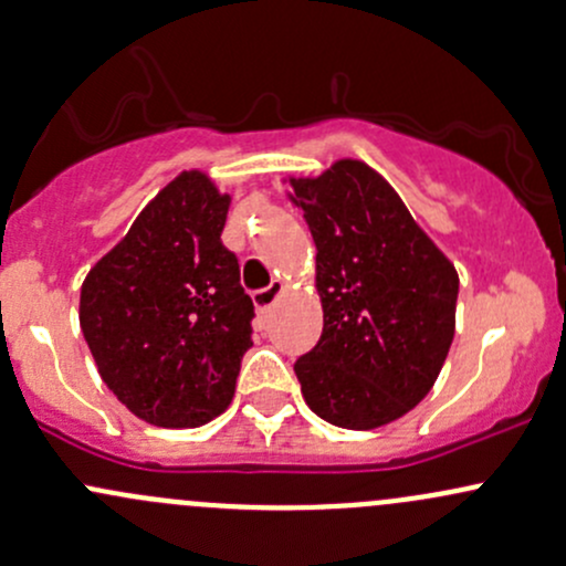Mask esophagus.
Returning <instances> with one entry per match:
<instances>
[{"mask_svg":"<svg viewBox=\"0 0 566 566\" xmlns=\"http://www.w3.org/2000/svg\"><path fill=\"white\" fill-rule=\"evenodd\" d=\"M281 296H283V283L272 281L270 285H266V289H261V291H256V294H253V305H256L259 313H266V310L275 305Z\"/></svg>","mask_w":566,"mask_h":566,"instance_id":"esophagus-1","label":"esophagus"}]
</instances>
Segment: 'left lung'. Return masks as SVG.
<instances>
[{"instance_id":"1","label":"left lung","mask_w":566,"mask_h":566,"mask_svg":"<svg viewBox=\"0 0 566 566\" xmlns=\"http://www.w3.org/2000/svg\"><path fill=\"white\" fill-rule=\"evenodd\" d=\"M315 242L318 345L294 364L315 416L343 429L397 421L434 386L455 332L459 272L391 184L358 159L285 178Z\"/></svg>"}]
</instances>
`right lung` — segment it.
I'll use <instances>...</instances> for the list:
<instances>
[{
  "mask_svg": "<svg viewBox=\"0 0 566 566\" xmlns=\"http://www.w3.org/2000/svg\"><path fill=\"white\" fill-rule=\"evenodd\" d=\"M232 197L184 169L88 270L81 329L107 388L164 429L227 410L251 348L253 302L221 242Z\"/></svg>",
  "mask_w": 566,
  "mask_h": 566,
  "instance_id": "right-lung-1",
  "label": "right lung"
}]
</instances>
